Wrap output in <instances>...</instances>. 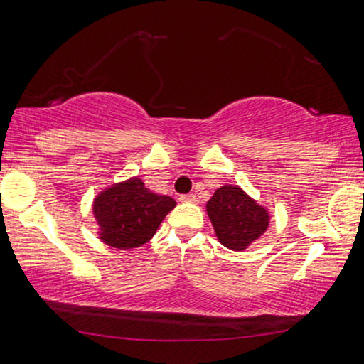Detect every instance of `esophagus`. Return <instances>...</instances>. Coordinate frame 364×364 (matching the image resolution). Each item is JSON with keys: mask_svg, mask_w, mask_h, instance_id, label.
Masks as SVG:
<instances>
[{"mask_svg": "<svg viewBox=\"0 0 364 364\" xmlns=\"http://www.w3.org/2000/svg\"><path fill=\"white\" fill-rule=\"evenodd\" d=\"M179 200L181 201H195L196 196L193 193H188V195H181L179 196Z\"/></svg>", "mask_w": 364, "mask_h": 364, "instance_id": "34e87169", "label": "esophagus"}]
</instances>
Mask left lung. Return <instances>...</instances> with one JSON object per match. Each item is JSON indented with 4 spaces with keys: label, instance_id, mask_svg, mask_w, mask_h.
I'll list each match as a JSON object with an SVG mask.
<instances>
[{
    "label": "left lung",
    "instance_id": "1",
    "mask_svg": "<svg viewBox=\"0 0 364 364\" xmlns=\"http://www.w3.org/2000/svg\"><path fill=\"white\" fill-rule=\"evenodd\" d=\"M207 212L218 240L234 251H242L261 237L269 220L268 212L239 186L218 188L208 200Z\"/></svg>",
    "mask_w": 364,
    "mask_h": 364
}]
</instances>
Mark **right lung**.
<instances>
[{"label": "right lung", "instance_id": "right-lung-1", "mask_svg": "<svg viewBox=\"0 0 364 364\" xmlns=\"http://www.w3.org/2000/svg\"><path fill=\"white\" fill-rule=\"evenodd\" d=\"M174 205L176 201L171 196L151 193L139 178H132L100 195L93 212L103 242L117 249H132L156 234Z\"/></svg>", "mask_w": 364, "mask_h": 364}]
</instances>
